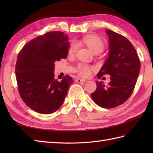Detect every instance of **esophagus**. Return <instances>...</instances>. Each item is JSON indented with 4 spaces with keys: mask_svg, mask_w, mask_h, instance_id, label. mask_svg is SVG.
<instances>
[{
    "mask_svg": "<svg viewBox=\"0 0 153 153\" xmlns=\"http://www.w3.org/2000/svg\"><path fill=\"white\" fill-rule=\"evenodd\" d=\"M76 82L77 83H85L87 82V80L85 79H76Z\"/></svg>",
    "mask_w": 153,
    "mask_h": 153,
    "instance_id": "1",
    "label": "esophagus"
}]
</instances>
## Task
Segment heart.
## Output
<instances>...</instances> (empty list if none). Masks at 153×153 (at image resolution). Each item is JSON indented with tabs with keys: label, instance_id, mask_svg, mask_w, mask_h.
Returning <instances> with one entry per match:
<instances>
[{
	"label": "heart",
	"instance_id": "1",
	"mask_svg": "<svg viewBox=\"0 0 153 153\" xmlns=\"http://www.w3.org/2000/svg\"><path fill=\"white\" fill-rule=\"evenodd\" d=\"M83 42L95 54L101 52L105 48V43H104L103 41L99 37L95 35H87L83 39ZM77 50V45L76 43H73L70 44L68 50V56H74L76 54ZM91 70V67L85 64H80L76 68L75 72H76V74L80 77H86L89 76Z\"/></svg>",
	"mask_w": 153,
	"mask_h": 153
}]
</instances>
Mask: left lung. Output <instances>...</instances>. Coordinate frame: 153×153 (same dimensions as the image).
Instances as JSON below:
<instances>
[{"label": "left lung", "instance_id": "left-lung-1", "mask_svg": "<svg viewBox=\"0 0 153 153\" xmlns=\"http://www.w3.org/2000/svg\"><path fill=\"white\" fill-rule=\"evenodd\" d=\"M106 32L109 37V56L97 77L100 79L108 74L110 82L106 86L102 82H96L97 89L91 97L99 106L112 108L122 105L131 95L141 62L135 47L128 39L110 30Z\"/></svg>", "mask_w": 153, "mask_h": 153}]
</instances>
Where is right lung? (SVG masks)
<instances>
[{
    "mask_svg": "<svg viewBox=\"0 0 153 153\" xmlns=\"http://www.w3.org/2000/svg\"><path fill=\"white\" fill-rule=\"evenodd\" d=\"M68 35L50 31L24 45L18 53L15 71L18 93L34 111L48 114L60 108L74 80L66 75L61 82L54 79V63L66 59Z\"/></svg>",
    "mask_w": 153,
    "mask_h": 153,
    "instance_id": "obj_1",
    "label": "right lung"
}]
</instances>
